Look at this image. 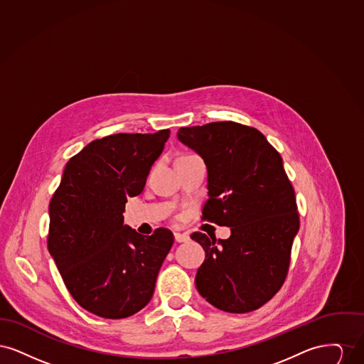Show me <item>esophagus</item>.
I'll return each instance as SVG.
<instances>
[{
    "instance_id": "34e87169",
    "label": "esophagus",
    "mask_w": 364,
    "mask_h": 364,
    "mask_svg": "<svg viewBox=\"0 0 364 364\" xmlns=\"http://www.w3.org/2000/svg\"><path fill=\"white\" fill-rule=\"evenodd\" d=\"M190 240V236L187 233H178L176 232L174 233V242H186Z\"/></svg>"
}]
</instances>
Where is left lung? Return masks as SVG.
<instances>
[{
    "label": "left lung",
    "mask_w": 364,
    "mask_h": 364,
    "mask_svg": "<svg viewBox=\"0 0 364 364\" xmlns=\"http://www.w3.org/2000/svg\"><path fill=\"white\" fill-rule=\"evenodd\" d=\"M177 139L208 168L203 220L230 228L226 240L191 235L206 252L196 289L223 311H254L284 284L299 232L294 187L282 158L258 129L237 122L180 128Z\"/></svg>",
    "instance_id": "8db88e82"
}]
</instances>
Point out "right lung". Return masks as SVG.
<instances>
[{
  "label": "right lung",
  "instance_id": "right-lung-1",
  "mask_svg": "<svg viewBox=\"0 0 364 364\" xmlns=\"http://www.w3.org/2000/svg\"><path fill=\"white\" fill-rule=\"evenodd\" d=\"M171 131L116 134L72 156L49 205L48 248L72 297L88 312L122 319L151 300L173 244L171 230L151 236L124 225L128 196L144 188Z\"/></svg>",
  "mask_w": 364,
  "mask_h": 364
}]
</instances>
